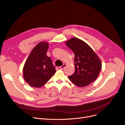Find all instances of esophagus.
<instances>
[{
    "label": "esophagus",
    "mask_w": 125,
    "mask_h": 125,
    "mask_svg": "<svg viewBox=\"0 0 125 125\" xmlns=\"http://www.w3.org/2000/svg\"><path fill=\"white\" fill-rule=\"evenodd\" d=\"M66 64H63V65H62V66H60L59 68H60V69H61V70H63V68H64V67H65V66H66Z\"/></svg>",
    "instance_id": "esophagus-1"
}]
</instances>
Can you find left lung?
I'll return each instance as SVG.
<instances>
[{"instance_id": "obj_1", "label": "left lung", "mask_w": 125, "mask_h": 125, "mask_svg": "<svg viewBox=\"0 0 125 125\" xmlns=\"http://www.w3.org/2000/svg\"><path fill=\"white\" fill-rule=\"evenodd\" d=\"M65 44L75 54V71L68 78L77 87L88 86L98 77L102 68L101 60L94 50L81 39L72 38Z\"/></svg>"}]
</instances>
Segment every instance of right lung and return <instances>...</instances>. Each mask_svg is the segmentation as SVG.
<instances>
[{"instance_id":"add662e5","label":"right lung","mask_w":125,"mask_h":125,"mask_svg":"<svg viewBox=\"0 0 125 125\" xmlns=\"http://www.w3.org/2000/svg\"><path fill=\"white\" fill-rule=\"evenodd\" d=\"M49 43L39 42L31 52L23 69V77L32 87L41 88L55 73L50 57L47 55Z\"/></svg>"}]
</instances>
